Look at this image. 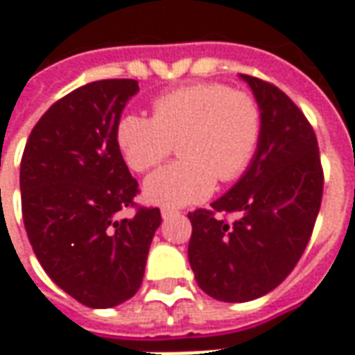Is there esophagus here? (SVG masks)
Segmentation results:
<instances>
[{
  "label": "esophagus",
  "instance_id": "34e87169",
  "mask_svg": "<svg viewBox=\"0 0 355 355\" xmlns=\"http://www.w3.org/2000/svg\"><path fill=\"white\" fill-rule=\"evenodd\" d=\"M178 211H175V209H169V207H163L162 209V216L163 218H169V216H173V215H177Z\"/></svg>",
  "mask_w": 355,
  "mask_h": 355
}]
</instances>
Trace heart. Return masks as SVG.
Returning a JSON list of instances; mask_svg holds the SVG:
<instances>
[{"mask_svg": "<svg viewBox=\"0 0 355 355\" xmlns=\"http://www.w3.org/2000/svg\"><path fill=\"white\" fill-rule=\"evenodd\" d=\"M262 137V110L253 94L224 83H193L157 96L152 116L127 114L117 146L132 171L155 169L180 144V162L144 182L148 201L182 207L205 200L216 178L232 182L253 162Z\"/></svg>", "mask_w": 355, "mask_h": 355, "instance_id": "heart-1", "label": "heart"}]
</instances>
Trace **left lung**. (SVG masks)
I'll return each mask as SVG.
<instances>
[{
  "label": "left lung",
  "instance_id": "1",
  "mask_svg": "<svg viewBox=\"0 0 355 355\" xmlns=\"http://www.w3.org/2000/svg\"><path fill=\"white\" fill-rule=\"evenodd\" d=\"M262 137L253 162L213 209L188 213V261L209 297L247 302L266 295L297 266L323 196V169L312 125L279 89L253 76ZM234 218L228 221L225 216Z\"/></svg>",
  "mask_w": 355,
  "mask_h": 355
}]
</instances>
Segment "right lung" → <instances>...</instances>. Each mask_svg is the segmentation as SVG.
Returning a JSON list of instances; mask_svg holds the SVG:
<instances>
[{
  "label": "right lung",
  "mask_w": 355,
  "mask_h": 355,
  "mask_svg": "<svg viewBox=\"0 0 355 355\" xmlns=\"http://www.w3.org/2000/svg\"><path fill=\"white\" fill-rule=\"evenodd\" d=\"M135 80H101L62 96L30 132L20 162L28 239L58 287L89 308H112L139 291L162 224L157 207H135L139 182L117 146Z\"/></svg>",
  "instance_id": "right-lung-1"
}]
</instances>
